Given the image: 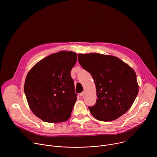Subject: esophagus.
<instances>
[{"instance_id": "obj_1", "label": "esophagus", "mask_w": 157, "mask_h": 157, "mask_svg": "<svg viewBox=\"0 0 157 157\" xmlns=\"http://www.w3.org/2000/svg\"><path fill=\"white\" fill-rule=\"evenodd\" d=\"M84 92H82V93H81L79 94V96L82 97V96H84Z\"/></svg>"}]
</instances>
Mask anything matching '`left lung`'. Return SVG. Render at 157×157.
I'll return each mask as SVG.
<instances>
[{"label": "left lung", "instance_id": "left-lung-1", "mask_svg": "<svg viewBox=\"0 0 157 157\" xmlns=\"http://www.w3.org/2000/svg\"><path fill=\"white\" fill-rule=\"evenodd\" d=\"M78 61L90 73L96 88V103L88 107L91 114L101 121H112L130 108L138 93L137 75L119 58L99 53L79 54Z\"/></svg>", "mask_w": 157, "mask_h": 157}]
</instances>
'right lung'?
Listing matches in <instances>:
<instances>
[{"instance_id":"1","label":"right lung","mask_w":157,"mask_h":157,"mask_svg":"<svg viewBox=\"0 0 157 157\" xmlns=\"http://www.w3.org/2000/svg\"><path fill=\"white\" fill-rule=\"evenodd\" d=\"M77 61L73 52L52 54L28 73L24 92L32 113L43 121L58 123L71 116L77 99L71 71Z\"/></svg>"}]
</instances>
